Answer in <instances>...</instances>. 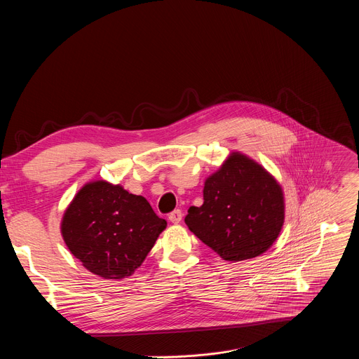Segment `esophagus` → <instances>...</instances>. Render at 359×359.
Returning a JSON list of instances; mask_svg holds the SVG:
<instances>
[{
  "label": "esophagus",
  "mask_w": 359,
  "mask_h": 359,
  "mask_svg": "<svg viewBox=\"0 0 359 359\" xmlns=\"http://www.w3.org/2000/svg\"><path fill=\"white\" fill-rule=\"evenodd\" d=\"M182 217H183V215H182V210H173L170 215H169V220L172 222V223H175V224H177V223H180L182 222Z\"/></svg>",
  "instance_id": "1"
}]
</instances>
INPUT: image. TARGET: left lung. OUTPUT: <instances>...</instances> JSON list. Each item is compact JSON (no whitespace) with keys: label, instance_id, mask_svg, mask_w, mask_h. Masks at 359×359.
Wrapping results in <instances>:
<instances>
[{"label":"left lung","instance_id":"1","mask_svg":"<svg viewBox=\"0 0 359 359\" xmlns=\"http://www.w3.org/2000/svg\"><path fill=\"white\" fill-rule=\"evenodd\" d=\"M203 198L200 208L187 210L184 223L227 262L257 257L281 231L284 197L280 184L240 153H233L206 180Z\"/></svg>","mask_w":359,"mask_h":359}]
</instances>
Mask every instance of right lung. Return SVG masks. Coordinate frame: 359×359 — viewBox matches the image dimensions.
<instances>
[{
	"mask_svg": "<svg viewBox=\"0 0 359 359\" xmlns=\"http://www.w3.org/2000/svg\"><path fill=\"white\" fill-rule=\"evenodd\" d=\"M166 224L144 197L97 180L78 191L64 215L61 231L83 267L119 280L143 263Z\"/></svg>",
	"mask_w": 359,
	"mask_h": 359,
	"instance_id": "add662e5",
	"label": "right lung"
}]
</instances>
